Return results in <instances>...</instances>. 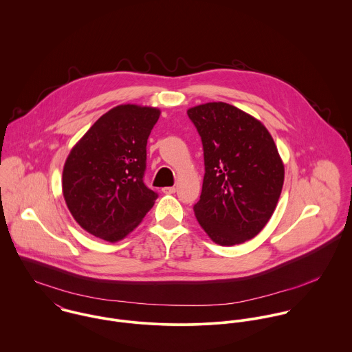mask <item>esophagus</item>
Returning <instances> with one entry per match:
<instances>
[{"mask_svg": "<svg viewBox=\"0 0 352 352\" xmlns=\"http://www.w3.org/2000/svg\"><path fill=\"white\" fill-rule=\"evenodd\" d=\"M162 192L164 194H175L176 192V187H165V188H162Z\"/></svg>", "mask_w": 352, "mask_h": 352, "instance_id": "esophagus-1", "label": "esophagus"}]
</instances>
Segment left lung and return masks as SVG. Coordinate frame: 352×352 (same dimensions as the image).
<instances>
[{
    "mask_svg": "<svg viewBox=\"0 0 352 352\" xmlns=\"http://www.w3.org/2000/svg\"><path fill=\"white\" fill-rule=\"evenodd\" d=\"M187 113L204 157L197 219L219 245L245 243L265 226L282 192L285 168L275 142L257 119L222 101Z\"/></svg>",
    "mask_w": 352,
    "mask_h": 352,
    "instance_id": "1",
    "label": "left lung"
}]
</instances>
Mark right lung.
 I'll list each match as a JSON object with an SVG mask.
<instances>
[{"mask_svg":"<svg viewBox=\"0 0 352 352\" xmlns=\"http://www.w3.org/2000/svg\"><path fill=\"white\" fill-rule=\"evenodd\" d=\"M158 118L157 108L118 105L98 119L65 162L67 208L82 229L101 240L124 239L158 197L144 183L148 138Z\"/></svg>","mask_w":352,"mask_h":352,"instance_id":"obj_1","label":"right lung"}]
</instances>
